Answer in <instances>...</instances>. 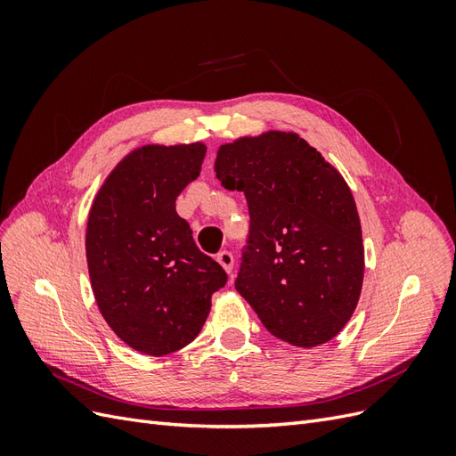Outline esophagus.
<instances>
[{
  "label": "esophagus",
  "mask_w": 456,
  "mask_h": 456,
  "mask_svg": "<svg viewBox=\"0 0 456 456\" xmlns=\"http://www.w3.org/2000/svg\"><path fill=\"white\" fill-rule=\"evenodd\" d=\"M216 260H218V265L223 266L228 273L233 270V255L230 253V251H220L218 255H216Z\"/></svg>",
  "instance_id": "esophagus-1"
}]
</instances>
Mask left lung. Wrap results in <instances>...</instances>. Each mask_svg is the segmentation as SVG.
<instances>
[{
	"label": "left lung",
	"instance_id": "1",
	"mask_svg": "<svg viewBox=\"0 0 456 456\" xmlns=\"http://www.w3.org/2000/svg\"><path fill=\"white\" fill-rule=\"evenodd\" d=\"M215 171L249 207L236 291L293 346L337 337L363 283L362 224L344 178L305 139L280 131L220 146Z\"/></svg>",
	"mask_w": 456,
	"mask_h": 456
}]
</instances>
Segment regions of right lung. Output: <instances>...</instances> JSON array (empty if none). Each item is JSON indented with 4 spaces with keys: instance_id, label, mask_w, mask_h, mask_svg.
Wrapping results in <instances>:
<instances>
[{
    "instance_id": "right-lung-1",
    "label": "right lung",
    "mask_w": 456,
    "mask_h": 456,
    "mask_svg": "<svg viewBox=\"0 0 456 456\" xmlns=\"http://www.w3.org/2000/svg\"><path fill=\"white\" fill-rule=\"evenodd\" d=\"M205 146H142L96 194L86 253L106 323L136 352L167 355L194 340L228 275L198 249L176 196L200 176Z\"/></svg>"
}]
</instances>
